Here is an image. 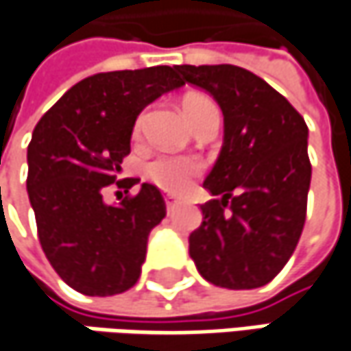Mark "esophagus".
Returning a JSON list of instances; mask_svg holds the SVG:
<instances>
[{"instance_id":"obj_1","label":"esophagus","mask_w":351,"mask_h":351,"mask_svg":"<svg viewBox=\"0 0 351 351\" xmlns=\"http://www.w3.org/2000/svg\"><path fill=\"white\" fill-rule=\"evenodd\" d=\"M163 199H165V208H167V212H171V210L178 206V199H173L171 195H165Z\"/></svg>"}]
</instances>
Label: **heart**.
<instances>
[{
	"mask_svg": "<svg viewBox=\"0 0 351 351\" xmlns=\"http://www.w3.org/2000/svg\"><path fill=\"white\" fill-rule=\"evenodd\" d=\"M182 110H184L188 121L193 128L199 125L208 113L217 112V108L213 106L212 99H208L206 95H199V93H188L182 99ZM143 123H145V113H139L138 119H136V125H134V139L136 141L141 139ZM199 173H202V163L191 160V158H173V156L156 158L145 167L147 180L154 186H158L167 193H173V195L186 193Z\"/></svg>",
	"mask_w": 351,
	"mask_h": 351,
	"instance_id": "heart-1",
	"label": "heart"
}]
</instances>
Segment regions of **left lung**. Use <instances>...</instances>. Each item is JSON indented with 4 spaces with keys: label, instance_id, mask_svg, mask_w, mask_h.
I'll list each match as a JSON object with an SVG mask.
<instances>
[{
    "label": "left lung",
    "instance_id": "8db88e82",
    "mask_svg": "<svg viewBox=\"0 0 351 351\" xmlns=\"http://www.w3.org/2000/svg\"><path fill=\"white\" fill-rule=\"evenodd\" d=\"M223 113V145L204 182L215 199L189 236V256L213 286L254 289L291 258L306 221L312 165L308 125L288 99L238 65H176Z\"/></svg>",
    "mask_w": 351,
    "mask_h": 351
}]
</instances>
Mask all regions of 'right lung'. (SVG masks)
<instances>
[{"instance_id":"obj_1","label":"right lung","mask_w":351,"mask_h":351,"mask_svg":"<svg viewBox=\"0 0 351 351\" xmlns=\"http://www.w3.org/2000/svg\"><path fill=\"white\" fill-rule=\"evenodd\" d=\"M182 86L176 65L95 73L38 121L27 145L29 204L45 258L75 291L115 295L136 286L165 202L152 184L113 206L101 191L130 154L139 112ZM121 182L128 193L139 180Z\"/></svg>"}]
</instances>
